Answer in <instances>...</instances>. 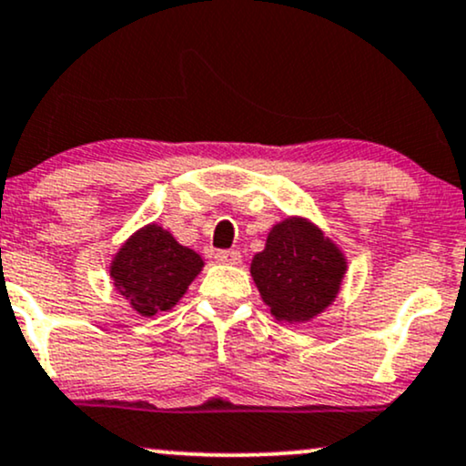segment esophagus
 <instances>
[{
    "instance_id": "34e87169",
    "label": "esophagus",
    "mask_w": 466,
    "mask_h": 466,
    "mask_svg": "<svg viewBox=\"0 0 466 466\" xmlns=\"http://www.w3.org/2000/svg\"><path fill=\"white\" fill-rule=\"evenodd\" d=\"M215 258L218 262H223V265H238L240 251H237V249H218Z\"/></svg>"
}]
</instances>
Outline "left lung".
Here are the masks:
<instances>
[{
  "mask_svg": "<svg viewBox=\"0 0 466 466\" xmlns=\"http://www.w3.org/2000/svg\"><path fill=\"white\" fill-rule=\"evenodd\" d=\"M345 258L321 229L287 218L271 229L267 248L251 260V276L262 299L279 321L304 323L339 293Z\"/></svg>",
  "mask_w": 466,
  "mask_h": 466,
  "instance_id": "left-lung-1",
  "label": "left lung"
}]
</instances>
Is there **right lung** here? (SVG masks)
I'll return each mask as SVG.
<instances>
[{"label": "right lung", "mask_w": 466, "mask_h": 466, "mask_svg": "<svg viewBox=\"0 0 466 466\" xmlns=\"http://www.w3.org/2000/svg\"><path fill=\"white\" fill-rule=\"evenodd\" d=\"M204 262L182 248L167 229L147 226L123 245L110 273L115 287L130 299L134 310L154 317L177 304Z\"/></svg>", "instance_id": "obj_1"}]
</instances>
